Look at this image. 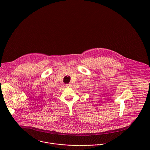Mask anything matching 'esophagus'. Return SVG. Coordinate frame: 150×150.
Listing matches in <instances>:
<instances>
[{"label": "esophagus", "mask_w": 150, "mask_h": 150, "mask_svg": "<svg viewBox=\"0 0 150 150\" xmlns=\"http://www.w3.org/2000/svg\"><path fill=\"white\" fill-rule=\"evenodd\" d=\"M66 86H71V83H69V84H66Z\"/></svg>", "instance_id": "obj_1"}]
</instances>
